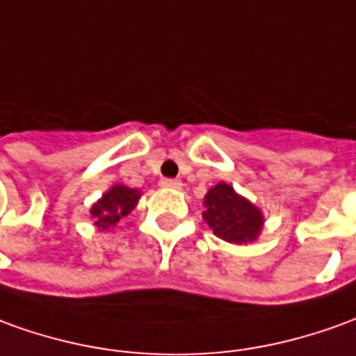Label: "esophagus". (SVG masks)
Instances as JSON below:
<instances>
[{
	"label": "esophagus",
	"instance_id": "esophagus-1",
	"mask_svg": "<svg viewBox=\"0 0 356 356\" xmlns=\"http://www.w3.org/2000/svg\"><path fill=\"white\" fill-rule=\"evenodd\" d=\"M161 186H163V188H172V190H180V188H182V182H180V180H172V178H163V180H161Z\"/></svg>",
	"mask_w": 356,
	"mask_h": 356
}]
</instances>
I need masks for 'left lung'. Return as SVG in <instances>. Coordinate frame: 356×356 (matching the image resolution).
I'll return each mask as SVG.
<instances>
[{
    "instance_id": "8db88e82",
    "label": "left lung",
    "mask_w": 356,
    "mask_h": 356,
    "mask_svg": "<svg viewBox=\"0 0 356 356\" xmlns=\"http://www.w3.org/2000/svg\"><path fill=\"white\" fill-rule=\"evenodd\" d=\"M203 219L213 229V234L230 244H246L259 236L264 215L254 203L234 192L229 184L213 186L205 200Z\"/></svg>"
}]
</instances>
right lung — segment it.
<instances>
[{
    "label": "right lung",
    "instance_id": "add662e5",
    "mask_svg": "<svg viewBox=\"0 0 356 356\" xmlns=\"http://www.w3.org/2000/svg\"><path fill=\"white\" fill-rule=\"evenodd\" d=\"M139 197H141L139 190L127 188L122 184L112 186L99 202L90 207V215L95 217V225L102 230L114 229L118 220L124 219L126 215L136 209Z\"/></svg>",
    "mask_w": 356,
    "mask_h": 356
}]
</instances>
